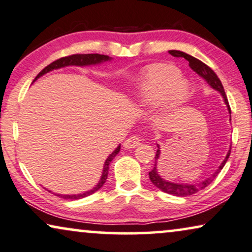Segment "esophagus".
<instances>
[{
	"label": "esophagus",
	"instance_id": "1",
	"mask_svg": "<svg viewBox=\"0 0 252 252\" xmlns=\"http://www.w3.org/2000/svg\"><path fill=\"white\" fill-rule=\"evenodd\" d=\"M139 143H141V138H139V137L131 136L123 143V146L124 149H135L139 145Z\"/></svg>",
	"mask_w": 252,
	"mask_h": 252
}]
</instances>
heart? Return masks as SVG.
Returning a JSON list of instances; mask_svg holds the SVG:
<instances>
[{"mask_svg": "<svg viewBox=\"0 0 252 252\" xmlns=\"http://www.w3.org/2000/svg\"><path fill=\"white\" fill-rule=\"evenodd\" d=\"M189 93V82L177 67L156 63L143 73L135 98L141 107L158 106L161 115H168L179 108Z\"/></svg>", "mask_w": 252, "mask_h": 252, "instance_id": "1", "label": "heart"}]
</instances>
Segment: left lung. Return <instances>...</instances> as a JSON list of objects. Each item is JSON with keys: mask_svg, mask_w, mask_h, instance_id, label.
Here are the masks:
<instances>
[{"mask_svg": "<svg viewBox=\"0 0 252 252\" xmlns=\"http://www.w3.org/2000/svg\"><path fill=\"white\" fill-rule=\"evenodd\" d=\"M170 55L173 57H183V58L189 60V67L192 68L197 75L201 76L203 80H205L207 84L211 86L213 89H215L216 92H219V93L221 94V96L223 97L225 106H227L229 114H231L230 107H229V103H228L227 95H225V92L223 89V86H222V82L220 81L218 75L215 74V72L213 71L211 67H208V66H207L206 63H203L201 60L194 58V57L187 55V53L181 52V51H176V50L170 51ZM229 120H231V117ZM157 148H158L157 154H156V157H155V166H154V168H152V171L149 172V177H150V180H151V183L154 184L157 189L163 190V192L167 193V194H171V195L189 196V195H193V194L197 193L200 189H203L205 187L208 186L209 184H212L213 181H214L215 178L218 177V174L221 172L222 168H223L225 163H227L229 156H230L231 146L229 148V151L227 152V156H225L223 161L220 164V166L216 168L214 172H213L211 176H209L208 178H206L205 180L199 181V183H190V184L172 183V181L164 179V178L158 173L157 165H158V160H159V157H160L161 152H160V146H159V144H157Z\"/></svg>", "mask_w": 252, "mask_h": 252, "instance_id": "obj_1", "label": "left lung"}]
</instances>
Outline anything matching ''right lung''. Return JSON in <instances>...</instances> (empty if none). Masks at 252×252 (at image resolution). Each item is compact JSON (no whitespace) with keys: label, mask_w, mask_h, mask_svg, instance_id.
Instances as JSON below:
<instances>
[{"label":"right lung","mask_w":252,"mask_h":252,"mask_svg":"<svg viewBox=\"0 0 252 252\" xmlns=\"http://www.w3.org/2000/svg\"><path fill=\"white\" fill-rule=\"evenodd\" d=\"M113 58H110L109 56H104V55H97V53H88V55H73L69 57H63V58H60L56 62H53L52 63H50L49 66H46L45 68L41 71L39 74H38L36 78H34L33 82L39 79L40 76H43L46 73H49L53 69H59V68H63L67 67V66H79V67H85V66H95V65H100V63H103L106 62H110ZM121 149V144L117 146V148L114 150L111 154L108 156V158L106 159L103 164V170H102V174H101L100 180L98 183L95 185V187H93L92 189L87 190V192L84 193H79V194H58L55 193V195L63 197V199H69V200H78V199H82V197H86L91 194H93L101 189L103 186L104 183H106L107 177H108V170H109V164L110 161L113 160L114 158L116 157V155L120 152ZM49 190V189H47ZM51 192V190H49Z\"/></svg>","instance_id":"1"}]
</instances>
